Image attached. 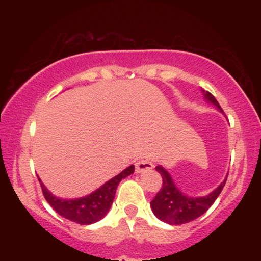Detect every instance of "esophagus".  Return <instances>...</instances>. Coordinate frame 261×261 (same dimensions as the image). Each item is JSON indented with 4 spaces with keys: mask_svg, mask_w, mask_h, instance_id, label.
<instances>
[{
    "mask_svg": "<svg viewBox=\"0 0 261 261\" xmlns=\"http://www.w3.org/2000/svg\"><path fill=\"white\" fill-rule=\"evenodd\" d=\"M153 167V163L149 162L148 160H139L135 163V170H136V173L147 172V170H151Z\"/></svg>",
    "mask_w": 261,
    "mask_h": 261,
    "instance_id": "esophagus-1",
    "label": "esophagus"
}]
</instances>
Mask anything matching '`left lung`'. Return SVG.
<instances>
[{"mask_svg":"<svg viewBox=\"0 0 261 261\" xmlns=\"http://www.w3.org/2000/svg\"><path fill=\"white\" fill-rule=\"evenodd\" d=\"M205 98L223 113L222 108L211 93L206 91ZM155 170L162 175V188L151 201L152 211L161 221L174 224V226L188 223L205 214L220 195L226 184V180H224L216 190L212 191L207 196L189 197L178 190L168 172L163 167L157 166Z\"/></svg>","mask_w":261,"mask_h":261,"instance_id":"1","label":"left lung"}]
</instances>
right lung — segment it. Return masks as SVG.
Returning <instances> with one entry per match:
<instances>
[{
	"instance_id": "add662e5",
	"label": "right lung",
	"mask_w": 261,
	"mask_h": 261,
	"mask_svg": "<svg viewBox=\"0 0 261 261\" xmlns=\"http://www.w3.org/2000/svg\"><path fill=\"white\" fill-rule=\"evenodd\" d=\"M134 169L135 167L130 166L128 168L122 170L120 174L107 181L103 187L95 190L91 195L82 197V199H58L46 190L43 182H40V185L45 200L49 202V205L58 212L60 216L67 218L74 223L91 224L106 216L113 203L119 182L126 176L133 174Z\"/></svg>"
}]
</instances>
